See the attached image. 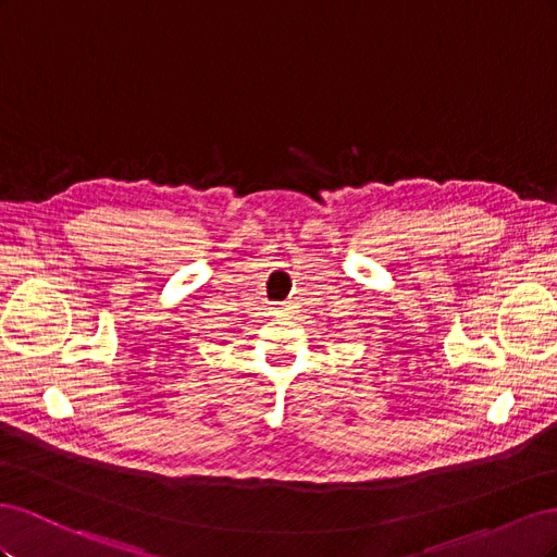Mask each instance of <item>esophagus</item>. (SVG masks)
<instances>
[{
	"instance_id": "34e87169",
	"label": "esophagus",
	"mask_w": 557,
	"mask_h": 557,
	"mask_svg": "<svg viewBox=\"0 0 557 557\" xmlns=\"http://www.w3.org/2000/svg\"><path fill=\"white\" fill-rule=\"evenodd\" d=\"M283 309H285V311H288V309H293V307H290V305H285V307H283Z\"/></svg>"
}]
</instances>
